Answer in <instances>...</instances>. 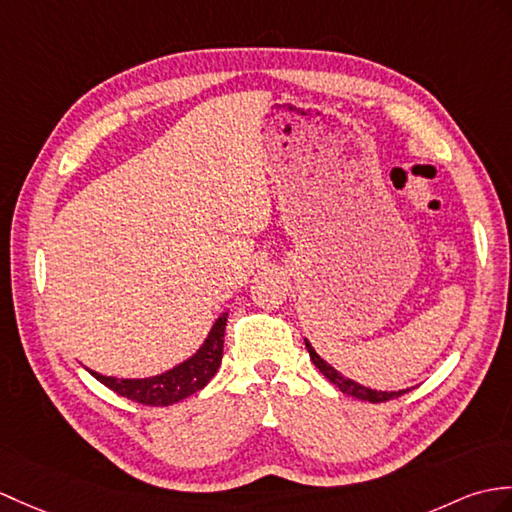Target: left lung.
<instances>
[{"mask_svg": "<svg viewBox=\"0 0 512 512\" xmlns=\"http://www.w3.org/2000/svg\"><path fill=\"white\" fill-rule=\"evenodd\" d=\"M305 347H307V351H310V358H312V362L316 364V368L320 373H323L331 384L334 386H338L344 395H351V397H355V399H362V401H371V403H382V401H390V399H395V397H401V395H406V392L410 390V388H406V390H373V388H366V386H362V384H358V382H353V379H349V377H344L342 373H338L334 366L331 364H327L323 358H320V355L314 351V347L310 342L305 340Z\"/></svg>", "mask_w": 512, "mask_h": 512, "instance_id": "8db88e82", "label": "left lung"}]
</instances>
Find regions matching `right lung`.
<instances>
[{
    "label": "right lung",
    "mask_w": 512,
    "mask_h": 512,
    "mask_svg": "<svg viewBox=\"0 0 512 512\" xmlns=\"http://www.w3.org/2000/svg\"><path fill=\"white\" fill-rule=\"evenodd\" d=\"M227 316L229 314L224 312L216 323H213L209 336L200 344V349L192 358L176 364L170 371H165L161 375L146 379H117L89 371V368L87 371L106 388H111L117 395H122L130 401L144 403V406H172V403L205 388L209 384V379L218 373L222 362Z\"/></svg>",
    "instance_id": "1"
}]
</instances>
